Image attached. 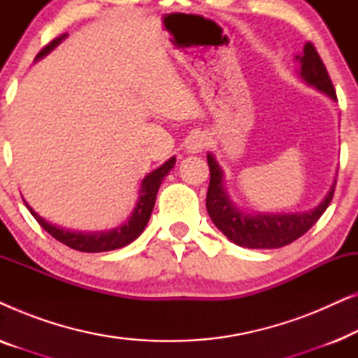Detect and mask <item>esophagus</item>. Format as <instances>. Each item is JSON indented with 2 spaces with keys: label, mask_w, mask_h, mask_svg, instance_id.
Instances as JSON below:
<instances>
[{
  "label": "esophagus",
  "mask_w": 358,
  "mask_h": 358,
  "mask_svg": "<svg viewBox=\"0 0 358 358\" xmlns=\"http://www.w3.org/2000/svg\"><path fill=\"white\" fill-rule=\"evenodd\" d=\"M208 145V136L203 134H194L190 135L187 141H185V151L189 155H197L200 151H203V148H207Z\"/></svg>",
  "instance_id": "obj_1"
}]
</instances>
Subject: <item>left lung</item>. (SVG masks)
Returning <instances> with one entry per match:
<instances>
[{
	"mask_svg": "<svg viewBox=\"0 0 358 358\" xmlns=\"http://www.w3.org/2000/svg\"><path fill=\"white\" fill-rule=\"evenodd\" d=\"M295 60L300 65L298 78H301L308 86L315 87L322 94L337 101L334 86L327 75L324 63L317 55L316 48L310 42L303 47L301 53L295 55ZM210 168V185L207 192V212L220 231L229 241L241 248L249 249H277L287 246L303 236L321 215L326 212L331 203L336 189V179L332 182L326 197L308 212L295 213H249L241 210L229 199L224 189L223 169L215 159L212 153L207 155Z\"/></svg>",
	"mask_w": 358,
	"mask_h": 358,
	"instance_id": "obj_1",
	"label": "left lung"
}]
</instances>
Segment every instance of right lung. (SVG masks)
Listing matches in <instances>:
<instances>
[{"mask_svg": "<svg viewBox=\"0 0 358 358\" xmlns=\"http://www.w3.org/2000/svg\"><path fill=\"white\" fill-rule=\"evenodd\" d=\"M66 36L68 34H63V36L53 38L45 48H42L41 53L36 57V62L48 55L57 45H60V43L66 38ZM174 164L176 156L169 158L164 164H161L159 168L151 171L150 174H146L140 184L138 199H136L135 208L131 210L130 217L127 218L124 223L119 224V227L106 229V231H75V229L58 227V224L50 223L47 222L45 218H42L26 200H24V203H26L27 210L32 213V217L37 220L38 224H41L47 233H50L53 238L58 239V241L66 244L68 248L76 249V251L81 252L114 251V249H120L127 246V244L134 243L135 239L143 233L145 227L148 224L151 212H153L156 194H158L159 185L163 182L166 176L169 174V171L174 168Z\"/></svg>", "mask_w": 358, "mask_h": 358, "instance_id": "right-lung-1", "label": "right lung"}]
</instances>
